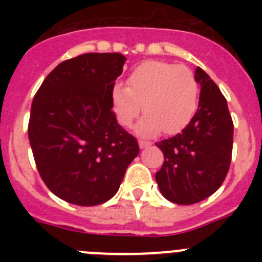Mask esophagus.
<instances>
[{
	"instance_id": "34e87169",
	"label": "esophagus",
	"mask_w": 262,
	"mask_h": 262,
	"mask_svg": "<svg viewBox=\"0 0 262 262\" xmlns=\"http://www.w3.org/2000/svg\"><path fill=\"white\" fill-rule=\"evenodd\" d=\"M151 145V143L149 142H144V140H139V147H140V149H144V148L149 147Z\"/></svg>"
}]
</instances>
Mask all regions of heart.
<instances>
[{
	"label": "heart",
	"instance_id": "heart-1",
	"mask_svg": "<svg viewBox=\"0 0 262 262\" xmlns=\"http://www.w3.org/2000/svg\"><path fill=\"white\" fill-rule=\"evenodd\" d=\"M198 102L200 86L193 72L157 60L136 67L127 78V86L115 84L111 89V106L122 126H131L143 107L145 115L135 127L143 138L161 131L180 133L194 118Z\"/></svg>",
	"mask_w": 262,
	"mask_h": 262
}]
</instances>
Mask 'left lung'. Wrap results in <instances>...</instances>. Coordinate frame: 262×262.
Masks as SVG:
<instances>
[{
    "label": "left lung",
    "mask_w": 262,
    "mask_h": 262,
    "mask_svg": "<svg viewBox=\"0 0 262 262\" xmlns=\"http://www.w3.org/2000/svg\"><path fill=\"white\" fill-rule=\"evenodd\" d=\"M200 103L181 133L156 143L164 164L156 173L160 193L177 205L206 200L221 187L230 169L233 123L226 98L203 69L196 67Z\"/></svg>",
    "instance_id": "obj_1"
}]
</instances>
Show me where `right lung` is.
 Returning a JSON list of instances; mask_svg holds the SVG:
<instances>
[{
	"label": "right lung",
	"instance_id": "right-lung-1",
	"mask_svg": "<svg viewBox=\"0 0 262 262\" xmlns=\"http://www.w3.org/2000/svg\"><path fill=\"white\" fill-rule=\"evenodd\" d=\"M120 53H84L60 62L34 97L29 140L41 180L62 201L105 203L117 194L139 155L136 139L118 124L111 89Z\"/></svg>",
	"mask_w": 262,
	"mask_h": 262
}]
</instances>
